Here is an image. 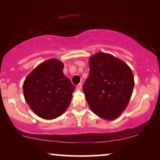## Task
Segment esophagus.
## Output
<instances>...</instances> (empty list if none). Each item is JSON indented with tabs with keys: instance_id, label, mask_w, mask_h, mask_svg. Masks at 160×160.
<instances>
[{
	"instance_id": "obj_1",
	"label": "esophagus",
	"mask_w": 160,
	"mask_h": 160,
	"mask_svg": "<svg viewBox=\"0 0 160 160\" xmlns=\"http://www.w3.org/2000/svg\"><path fill=\"white\" fill-rule=\"evenodd\" d=\"M82 83H79L78 86H76V89L78 90V91H80V90L82 89Z\"/></svg>"
}]
</instances>
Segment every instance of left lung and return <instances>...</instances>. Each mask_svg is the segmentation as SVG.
<instances>
[{"label":"left lung","mask_w":160,"mask_h":160,"mask_svg":"<svg viewBox=\"0 0 160 160\" xmlns=\"http://www.w3.org/2000/svg\"><path fill=\"white\" fill-rule=\"evenodd\" d=\"M89 75L82 90L91 110L114 120L125 110L134 88V77L125 62L112 54L99 53L89 60Z\"/></svg>","instance_id":"8db88e82"}]
</instances>
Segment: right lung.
I'll return each instance as SVG.
<instances>
[{
  "instance_id": "1",
  "label": "right lung",
  "mask_w": 160,
  "mask_h": 160,
  "mask_svg": "<svg viewBox=\"0 0 160 160\" xmlns=\"http://www.w3.org/2000/svg\"><path fill=\"white\" fill-rule=\"evenodd\" d=\"M63 64L50 59L37 66L23 82L26 101L38 116L52 120L69 106L75 87L62 73Z\"/></svg>"
}]
</instances>
